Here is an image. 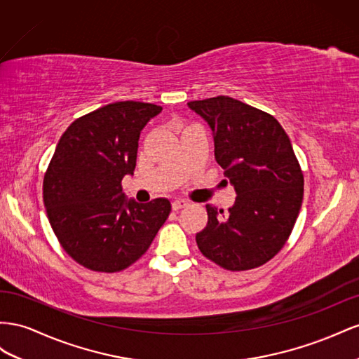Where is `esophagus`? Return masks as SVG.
<instances>
[{
  "label": "esophagus",
  "instance_id": "obj_1",
  "mask_svg": "<svg viewBox=\"0 0 359 359\" xmlns=\"http://www.w3.org/2000/svg\"><path fill=\"white\" fill-rule=\"evenodd\" d=\"M188 206V201H185V200H174L172 201V209L174 210H180V209H183V208H187Z\"/></svg>",
  "mask_w": 359,
  "mask_h": 359
}]
</instances>
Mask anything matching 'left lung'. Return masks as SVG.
Listing matches in <instances>:
<instances>
[{
  "instance_id": "1",
  "label": "left lung",
  "mask_w": 359,
  "mask_h": 359,
  "mask_svg": "<svg viewBox=\"0 0 359 359\" xmlns=\"http://www.w3.org/2000/svg\"><path fill=\"white\" fill-rule=\"evenodd\" d=\"M188 107L209 125L215 159L238 194L227 213L208 204L198 248L227 271L257 268L284 247L301 210L304 176L290 138L268 112L229 96Z\"/></svg>"
}]
</instances>
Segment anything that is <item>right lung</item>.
Masks as SVG:
<instances>
[{
  "instance_id": "right-lung-1",
  "label": "right lung",
  "mask_w": 359,
  "mask_h": 359,
  "mask_svg": "<svg viewBox=\"0 0 359 359\" xmlns=\"http://www.w3.org/2000/svg\"><path fill=\"white\" fill-rule=\"evenodd\" d=\"M161 111L116 102L76 118L58 141L43 179L45 208L61 247L87 269H126L168 218L167 198L142 204L121 189L134 174L141 130Z\"/></svg>"
}]
</instances>
